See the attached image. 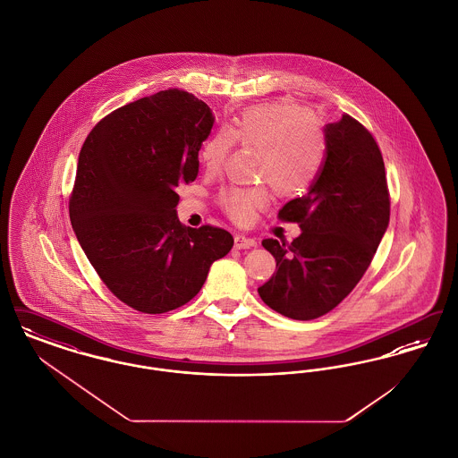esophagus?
I'll return each instance as SVG.
<instances>
[{"label":"esophagus","mask_w":458,"mask_h":458,"mask_svg":"<svg viewBox=\"0 0 458 458\" xmlns=\"http://www.w3.org/2000/svg\"><path fill=\"white\" fill-rule=\"evenodd\" d=\"M235 249H250L256 245V240L247 239L243 235H235Z\"/></svg>","instance_id":"34e87169"}]
</instances>
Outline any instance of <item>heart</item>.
I'll use <instances>...</instances> for the list:
<instances>
[{
    "label": "heart",
    "mask_w": 458,
    "mask_h": 458,
    "mask_svg": "<svg viewBox=\"0 0 458 458\" xmlns=\"http://www.w3.org/2000/svg\"><path fill=\"white\" fill-rule=\"evenodd\" d=\"M258 146V174L271 182L284 196L305 192L319 174L325 159L323 133L310 111L292 101H275L242 111L230 129L215 131L200 148V159L209 170L225 163L233 142ZM269 200L264 187H230L221 192L219 204L239 223Z\"/></svg>",
    "instance_id": "1"
}]
</instances>
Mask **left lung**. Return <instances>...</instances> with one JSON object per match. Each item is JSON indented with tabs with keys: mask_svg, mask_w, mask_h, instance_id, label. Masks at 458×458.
<instances>
[{
	"mask_svg": "<svg viewBox=\"0 0 458 458\" xmlns=\"http://www.w3.org/2000/svg\"><path fill=\"white\" fill-rule=\"evenodd\" d=\"M325 146L309 192L278 213L302 233L292 243L262 240L276 271L258 292L264 304L299 321L327 314L349 295L390 223L385 163L369 131L344 114L325 127Z\"/></svg>",
	"mask_w": 458,
	"mask_h": 458,
	"instance_id": "obj_1",
	"label": "left lung"
}]
</instances>
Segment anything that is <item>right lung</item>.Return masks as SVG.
Here are the masks:
<instances>
[{"label":"right lung","mask_w":458,"mask_h":458,"mask_svg":"<svg viewBox=\"0 0 458 458\" xmlns=\"http://www.w3.org/2000/svg\"><path fill=\"white\" fill-rule=\"evenodd\" d=\"M211 108L182 89L114 109L79 154L70 221L89 262L135 310L163 314L192 301L233 247L221 228L183 226L178 185L199 174Z\"/></svg>","instance_id":"obj_1"}]
</instances>
